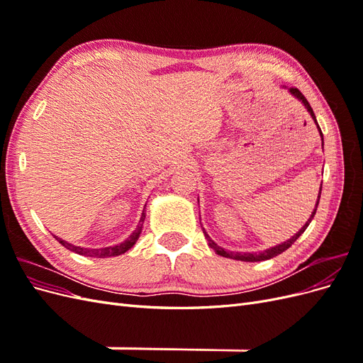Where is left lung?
<instances>
[{"label":"left lung","mask_w":363,"mask_h":363,"mask_svg":"<svg viewBox=\"0 0 363 363\" xmlns=\"http://www.w3.org/2000/svg\"><path fill=\"white\" fill-rule=\"evenodd\" d=\"M283 87H286V86H283ZM288 89V87H286ZM289 94L291 95H294L296 100L298 101H301V104L304 106V108L307 112L311 113V116H312V119L315 121V124H316V128H318V131H320V136H321V140H323V148H324V138H323V131H321V128H320V125H318V123H316V118H315V113H313V111H312V107H311V104H309V101L306 100L304 98V95L298 91V89H295V87H289ZM321 188H323V184H321ZM321 188H320V194H318V200H316V204H315V208H313V212H312V215H311V218L307 219L306 221V224L300 228V232H296L291 239H288V240H284V242H281V244H279V245H276V247H271V248H268V250H263V251H259V252H239V251H228V250H225V248H223V247H219L215 240L208 236L207 233H206V230L203 228V233H204V236H206V239H207V244H208V247H211L218 256H223V257H228V259H235V260H240V262H262V260H268V259H272V257H276V256H279V255H281L283 251H286L296 239H298L303 233H304V230L309 227V224H311V221L313 219V216H315V213H316V207H318V203H320V196H321ZM200 203V201H199ZM200 223H201V219H200Z\"/></svg>","instance_id":"left-lung-1"}]
</instances>
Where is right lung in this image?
<instances>
[{
  "label": "right lung",
  "instance_id": "obj_1",
  "mask_svg": "<svg viewBox=\"0 0 363 363\" xmlns=\"http://www.w3.org/2000/svg\"><path fill=\"white\" fill-rule=\"evenodd\" d=\"M144 211H145V208H144ZM144 221H145V212H142L139 224H138V227H136L133 233H131L125 240H123V242H119L116 245H111V247H103V248H84V247L69 244V242H67V240H63L62 238H57L56 235H52V236L56 238L59 240V244H62L65 248L69 250V251H74L80 256H86V257H115V256H119V255H124L125 251H128L131 247L136 244V240L139 239V236L142 233V225H144Z\"/></svg>",
  "mask_w": 363,
  "mask_h": 363
}]
</instances>
